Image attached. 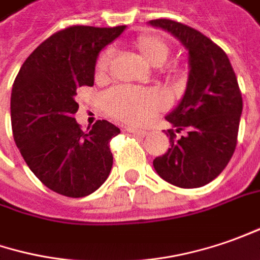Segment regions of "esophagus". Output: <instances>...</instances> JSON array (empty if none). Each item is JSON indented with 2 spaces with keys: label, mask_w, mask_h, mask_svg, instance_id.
<instances>
[{
  "label": "esophagus",
  "mask_w": 260,
  "mask_h": 260,
  "mask_svg": "<svg viewBox=\"0 0 260 260\" xmlns=\"http://www.w3.org/2000/svg\"><path fill=\"white\" fill-rule=\"evenodd\" d=\"M131 134H135V135H138V137H145L148 132L144 129H137V128H128Z\"/></svg>",
  "instance_id": "34e87169"
}]
</instances>
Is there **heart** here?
Wrapping results in <instances>:
<instances>
[{"instance_id": "1", "label": "heart", "mask_w": 260, "mask_h": 260, "mask_svg": "<svg viewBox=\"0 0 260 260\" xmlns=\"http://www.w3.org/2000/svg\"><path fill=\"white\" fill-rule=\"evenodd\" d=\"M134 47L152 66H161L170 56V44L154 34H141L132 41ZM112 58V49H105L96 58L94 77L102 80L108 75ZM167 106L166 96L158 89H137L131 86H116L103 96V108L113 119L131 123L145 125L159 111Z\"/></svg>"}]
</instances>
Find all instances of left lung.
Masks as SVG:
<instances>
[{
  "label": "left lung",
  "mask_w": 260,
  "mask_h": 260,
  "mask_svg": "<svg viewBox=\"0 0 260 260\" xmlns=\"http://www.w3.org/2000/svg\"><path fill=\"white\" fill-rule=\"evenodd\" d=\"M149 24L171 32L190 54L185 93L166 118L174 126L167 131L171 148L154 159V168L173 185L197 188L213 181L236 149L242 93L228 54L209 37L174 20Z\"/></svg>",
  "instance_id": "1"
}]
</instances>
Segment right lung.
I'll return each instance as SVG.
<instances>
[{
  "label": "right lung",
  "instance_id": "add662e5",
  "mask_svg": "<svg viewBox=\"0 0 260 260\" xmlns=\"http://www.w3.org/2000/svg\"><path fill=\"white\" fill-rule=\"evenodd\" d=\"M125 25H72L51 34L23 63L11 92L15 145L34 175L66 197H85L111 173L109 142L121 131L96 121L82 131L73 118L79 109L76 89L93 86L99 51Z\"/></svg>",
  "mask_w": 260,
  "mask_h": 260
}]
</instances>
